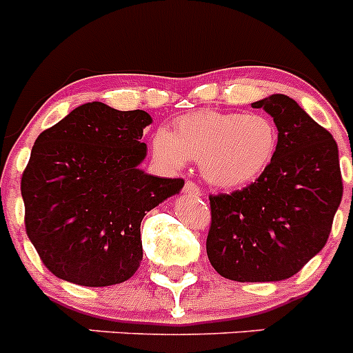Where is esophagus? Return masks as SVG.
Masks as SVG:
<instances>
[{"instance_id": "34e87169", "label": "esophagus", "mask_w": 353, "mask_h": 353, "mask_svg": "<svg viewBox=\"0 0 353 353\" xmlns=\"http://www.w3.org/2000/svg\"><path fill=\"white\" fill-rule=\"evenodd\" d=\"M183 192H185V194L199 196L201 194V189H199L194 182H185V185H183Z\"/></svg>"}]
</instances>
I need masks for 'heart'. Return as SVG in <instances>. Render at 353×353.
Listing matches in <instances>:
<instances>
[{
    "label": "heart",
    "instance_id": "1",
    "mask_svg": "<svg viewBox=\"0 0 353 353\" xmlns=\"http://www.w3.org/2000/svg\"><path fill=\"white\" fill-rule=\"evenodd\" d=\"M279 145L276 121L261 113L196 111L174 121V134L159 129L152 152L162 166L182 170L189 159L210 185L239 189L267 173Z\"/></svg>",
    "mask_w": 353,
    "mask_h": 353
}]
</instances>
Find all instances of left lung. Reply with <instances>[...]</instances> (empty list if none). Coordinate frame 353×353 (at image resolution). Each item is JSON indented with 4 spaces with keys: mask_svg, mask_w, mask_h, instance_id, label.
<instances>
[{
    "mask_svg": "<svg viewBox=\"0 0 353 353\" xmlns=\"http://www.w3.org/2000/svg\"><path fill=\"white\" fill-rule=\"evenodd\" d=\"M251 105L276 121L277 154L256 182L210 196L207 254L232 281H283L327 244L343 196L338 145L290 97L276 93Z\"/></svg>",
    "mask_w": 353,
    "mask_h": 353,
    "instance_id": "left-lung-1",
    "label": "left lung"
}]
</instances>
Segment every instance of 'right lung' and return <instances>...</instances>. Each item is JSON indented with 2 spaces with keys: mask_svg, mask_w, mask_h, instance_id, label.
Instances as JSON below:
<instances>
[{
  "mask_svg": "<svg viewBox=\"0 0 353 353\" xmlns=\"http://www.w3.org/2000/svg\"><path fill=\"white\" fill-rule=\"evenodd\" d=\"M150 123L141 109L88 102L37 138L21 180L24 224L56 277L111 286L138 270L143 217L183 187L139 170Z\"/></svg>",
  "mask_w": 353,
  "mask_h": 353,
  "instance_id": "add662e5",
  "label": "right lung"
}]
</instances>
